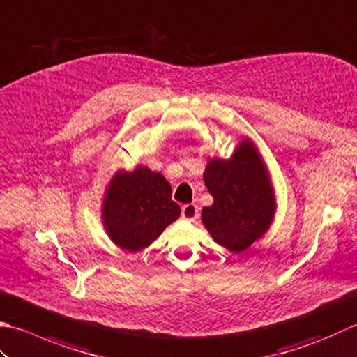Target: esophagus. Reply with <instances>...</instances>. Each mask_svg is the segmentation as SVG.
I'll return each instance as SVG.
<instances>
[{"label":"esophagus","mask_w":357,"mask_h":357,"mask_svg":"<svg viewBox=\"0 0 357 357\" xmlns=\"http://www.w3.org/2000/svg\"><path fill=\"white\" fill-rule=\"evenodd\" d=\"M198 212L199 208L197 204H185L181 208V218L187 220V221H193L198 218Z\"/></svg>","instance_id":"esophagus-1"}]
</instances>
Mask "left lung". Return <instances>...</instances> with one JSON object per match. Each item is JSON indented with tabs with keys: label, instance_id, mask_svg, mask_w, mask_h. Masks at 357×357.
I'll list each match as a JSON object with an SVG mask.
<instances>
[{
	"label": "left lung",
	"instance_id": "left-lung-1",
	"mask_svg": "<svg viewBox=\"0 0 357 357\" xmlns=\"http://www.w3.org/2000/svg\"><path fill=\"white\" fill-rule=\"evenodd\" d=\"M204 183L215 201L202 208V222L216 243L241 252L266 232L274 197L252 144L244 141L229 160L212 159Z\"/></svg>",
	"mask_w": 357,
	"mask_h": 357
}]
</instances>
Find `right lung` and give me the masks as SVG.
Listing matches in <instances>:
<instances>
[{"mask_svg": "<svg viewBox=\"0 0 357 357\" xmlns=\"http://www.w3.org/2000/svg\"><path fill=\"white\" fill-rule=\"evenodd\" d=\"M181 208L172 199V187L160 173L137 167L117 173L103 201V222L119 248L136 250L149 246L178 220Z\"/></svg>", "mask_w": 357, "mask_h": 357, "instance_id": "right-lung-1", "label": "right lung"}]
</instances>
